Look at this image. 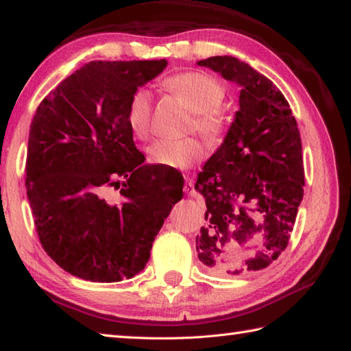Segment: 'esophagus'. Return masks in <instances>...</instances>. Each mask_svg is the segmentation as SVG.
<instances>
[{"mask_svg": "<svg viewBox=\"0 0 351 351\" xmlns=\"http://www.w3.org/2000/svg\"><path fill=\"white\" fill-rule=\"evenodd\" d=\"M184 193L187 196H196L197 195L196 190H195V184H193L191 180L185 181V184H184Z\"/></svg>", "mask_w": 351, "mask_h": 351, "instance_id": "obj_1", "label": "esophagus"}]
</instances>
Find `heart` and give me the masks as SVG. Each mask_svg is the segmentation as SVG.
Here are the masks:
<instances>
[{
  "mask_svg": "<svg viewBox=\"0 0 351 351\" xmlns=\"http://www.w3.org/2000/svg\"><path fill=\"white\" fill-rule=\"evenodd\" d=\"M164 87L191 111L190 131L200 134L210 145H219L226 134L228 114L220 107L225 88L204 72H182L164 81ZM151 96L145 88L131 96L126 123L134 137L143 140L151 131ZM204 158V146L196 138L156 140L147 147V160L156 166L185 170Z\"/></svg>",
  "mask_w": 351,
  "mask_h": 351,
  "instance_id": "b5f03b06",
  "label": "heart"
}]
</instances>
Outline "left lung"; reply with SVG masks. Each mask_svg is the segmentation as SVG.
Here are the masks:
<instances>
[{
  "label": "left lung",
  "instance_id": "left-lung-1",
  "mask_svg": "<svg viewBox=\"0 0 351 351\" xmlns=\"http://www.w3.org/2000/svg\"><path fill=\"white\" fill-rule=\"evenodd\" d=\"M197 64L241 87L235 121L195 185L208 221L197 256L220 274L263 270L287 249L303 199L300 132L285 96L247 63L217 56Z\"/></svg>",
  "mask_w": 351,
  "mask_h": 351
}]
</instances>
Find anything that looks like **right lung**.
Segmentation results:
<instances>
[{
  "label": "right lung",
  "mask_w": 351,
  "mask_h": 351,
  "mask_svg": "<svg viewBox=\"0 0 351 351\" xmlns=\"http://www.w3.org/2000/svg\"><path fill=\"white\" fill-rule=\"evenodd\" d=\"M164 60L90 62L37 107L25 185L37 235L56 264L80 279L121 282L143 270L182 184H164L126 123L137 88ZM114 188L121 202L105 191Z\"/></svg>",
  "instance_id": "1"
}]
</instances>
